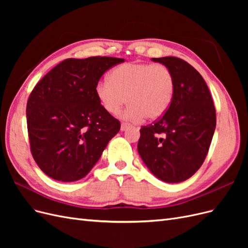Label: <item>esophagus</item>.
Listing matches in <instances>:
<instances>
[{
    "label": "esophagus",
    "mask_w": 248,
    "mask_h": 248,
    "mask_svg": "<svg viewBox=\"0 0 248 248\" xmlns=\"http://www.w3.org/2000/svg\"><path fill=\"white\" fill-rule=\"evenodd\" d=\"M130 127V124H128V123H125V122H123V123H121V131H125V130H127Z\"/></svg>",
    "instance_id": "34e87169"
}]
</instances>
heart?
I'll return each instance as SVG.
<instances>
[{
	"label": "heart",
	"mask_w": 248,
	"mask_h": 248,
	"mask_svg": "<svg viewBox=\"0 0 248 248\" xmlns=\"http://www.w3.org/2000/svg\"><path fill=\"white\" fill-rule=\"evenodd\" d=\"M101 106L117 115L126 104L130 106L124 117L128 120L161 118L169 109L175 93V78L162 64L125 63L101 79L95 87Z\"/></svg>",
	"instance_id": "1"
}]
</instances>
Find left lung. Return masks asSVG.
I'll use <instances>...</instances> for the list:
<instances>
[{"mask_svg":"<svg viewBox=\"0 0 248 248\" xmlns=\"http://www.w3.org/2000/svg\"><path fill=\"white\" fill-rule=\"evenodd\" d=\"M175 78L169 109L153 125L140 129L138 151L152 174L167 183L189 179L202 167L216 127L211 94L201 74L176 57L153 58Z\"/></svg>","mask_w":248,"mask_h":248,"instance_id":"obj_1","label":"left lung"}]
</instances>
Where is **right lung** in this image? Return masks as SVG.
I'll return each instance as SVG.
<instances>
[{"label": "right lung", "mask_w": 248, "mask_h": 248, "mask_svg": "<svg viewBox=\"0 0 248 248\" xmlns=\"http://www.w3.org/2000/svg\"><path fill=\"white\" fill-rule=\"evenodd\" d=\"M124 59H67L52 68L29 97L31 152L40 170L61 182L86 177L121 124L101 106L95 87Z\"/></svg>", "instance_id": "add662e5"}]
</instances>
